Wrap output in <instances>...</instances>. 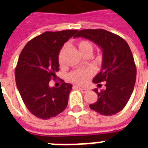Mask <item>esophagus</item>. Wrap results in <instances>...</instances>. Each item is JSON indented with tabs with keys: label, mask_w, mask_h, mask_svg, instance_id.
I'll return each mask as SVG.
<instances>
[{
	"label": "esophagus",
	"mask_w": 148,
	"mask_h": 148,
	"mask_svg": "<svg viewBox=\"0 0 148 148\" xmlns=\"http://www.w3.org/2000/svg\"><path fill=\"white\" fill-rule=\"evenodd\" d=\"M74 88H76L77 90H79L81 92H82V93H86L89 91V89L88 88H84V87H80V86H74Z\"/></svg>",
	"instance_id": "esophagus-1"
}]
</instances>
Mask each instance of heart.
Returning a JSON list of instances; mask_svg holds the SVG:
<instances>
[{"label":"heart","mask_w":148,"mask_h":148,"mask_svg":"<svg viewBox=\"0 0 148 148\" xmlns=\"http://www.w3.org/2000/svg\"><path fill=\"white\" fill-rule=\"evenodd\" d=\"M77 46L82 55L84 53H86V52L92 53L93 51V46L91 44V42L88 40H80L79 42H77ZM65 51H66V48L63 47L61 49V51H59V54H58V63L60 65L63 64V57H64ZM93 74V71L91 69L77 70V71L72 72L70 74L69 78L71 82H73L74 83L78 84V85H84L88 82V80L90 79V77L92 76Z\"/></svg>","instance_id":"1"}]
</instances>
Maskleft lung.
<instances>
[{
    "instance_id": "8db88e82",
    "label": "left lung",
    "mask_w": 148,
    "mask_h": 148,
    "mask_svg": "<svg viewBox=\"0 0 148 148\" xmlns=\"http://www.w3.org/2000/svg\"><path fill=\"white\" fill-rule=\"evenodd\" d=\"M74 37H83L95 42L102 50L101 71L93 78L98 84L106 82V89L98 92L97 101L90 108L104 116H112L124 109L133 91L136 67L127 42L116 34L104 29H84Z\"/></svg>"
}]
</instances>
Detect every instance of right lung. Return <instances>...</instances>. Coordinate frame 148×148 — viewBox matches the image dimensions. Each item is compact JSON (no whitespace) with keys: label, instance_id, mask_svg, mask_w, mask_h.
Listing matches in <instances>:
<instances>
[{"label":"right lung","instance_id":"obj_1","mask_svg":"<svg viewBox=\"0 0 148 148\" xmlns=\"http://www.w3.org/2000/svg\"><path fill=\"white\" fill-rule=\"evenodd\" d=\"M77 30L46 32L25 45L15 70L16 83L27 109L36 117L48 120L63 112L72 85L62 80L58 88L49 86L59 71L62 47Z\"/></svg>","mask_w":148,"mask_h":148}]
</instances>
